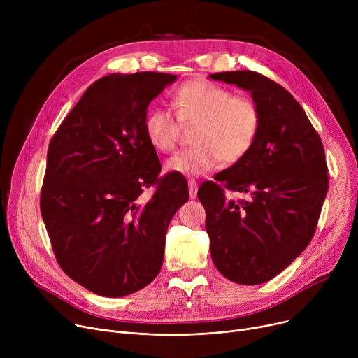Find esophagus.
<instances>
[{
	"instance_id": "34e87169",
	"label": "esophagus",
	"mask_w": 358,
	"mask_h": 358,
	"mask_svg": "<svg viewBox=\"0 0 358 358\" xmlns=\"http://www.w3.org/2000/svg\"><path fill=\"white\" fill-rule=\"evenodd\" d=\"M197 189H199L197 181L196 180H189V192H190L192 199L197 197Z\"/></svg>"
}]
</instances>
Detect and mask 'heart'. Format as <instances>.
I'll list each match as a JSON object with an SVG mask.
<instances>
[{
	"label": "heart",
	"mask_w": 358,
	"mask_h": 358,
	"mask_svg": "<svg viewBox=\"0 0 358 358\" xmlns=\"http://www.w3.org/2000/svg\"><path fill=\"white\" fill-rule=\"evenodd\" d=\"M174 106L177 115L165 107L150 108L143 123L149 143L165 154L176 149L182 123H199L194 135L197 146L169 158L165 164L169 173L197 177L212 171L222 159L235 164L250 152L258 138V106L215 83L193 80L182 84L174 94Z\"/></svg>",
	"instance_id": "1"
}]
</instances>
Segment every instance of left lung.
Listing matches in <instances>:
<instances>
[{
	"mask_svg": "<svg viewBox=\"0 0 358 358\" xmlns=\"http://www.w3.org/2000/svg\"><path fill=\"white\" fill-rule=\"evenodd\" d=\"M212 80L251 92L261 113L250 152L213 181L201 184L210 255L222 275L238 285L266 283L303 252L313 238L328 192L325 150L292 94L254 71L217 72ZM250 192L234 202L224 189Z\"/></svg>",
	"mask_w": 358,
	"mask_h": 358,
	"instance_id": "obj_1",
	"label": "left lung"
}]
</instances>
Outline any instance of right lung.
Returning a JSON list of instances; mask_svg holds the SVG:
<instances>
[{"mask_svg":"<svg viewBox=\"0 0 358 358\" xmlns=\"http://www.w3.org/2000/svg\"><path fill=\"white\" fill-rule=\"evenodd\" d=\"M176 80L149 71L106 75L49 143L41 212L52 250L64 273L96 294L127 296L158 275L168 224L189 200L187 181L158 178L143 126L149 103ZM150 185L156 193L142 203Z\"/></svg>","mask_w":358,"mask_h":358,"instance_id":"right-lung-1","label":"right lung"}]
</instances>
